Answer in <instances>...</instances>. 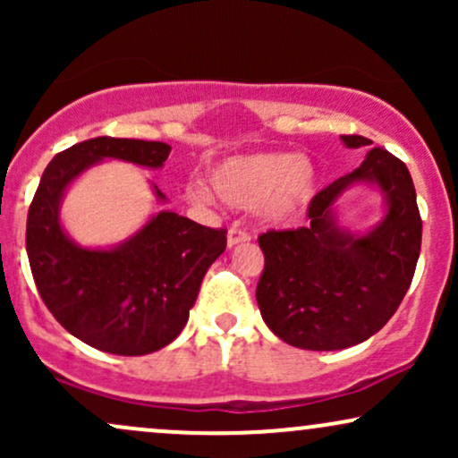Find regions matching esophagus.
Returning <instances> with one entry per match:
<instances>
[{
  "label": "esophagus",
  "mask_w": 458,
  "mask_h": 458,
  "mask_svg": "<svg viewBox=\"0 0 458 458\" xmlns=\"http://www.w3.org/2000/svg\"><path fill=\"white\" fill-rule=\"evenodd\" d=\"M250 239H251L250 233H247V230H243V228H230L228 230V247H234L239 243H247Z\"/></svg>",
  "instance_id": "34e87169"
}]
</instances>
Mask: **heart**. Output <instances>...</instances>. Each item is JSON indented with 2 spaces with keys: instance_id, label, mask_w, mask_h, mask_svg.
<instances>
[{
  "instance_id": "heart-1",
  "label": "heart",
  "mask_w": 458,
  "mask_h": 458,
  "mask_svg": "<svg viewBox=\"0 0 458 458\" xmlns=\"http://www.w3.org/2000/svg\"><path fill=\"white\" fill-rule=\"evenodd\" d=\"M215 198L233 208L259 207L271 222H293L310 207L318 191L317 165L308 157L291 152L236 155L213 167L208 174ZM196 202H211L204 185L189 191Z\"/></svg>"
}]
</instances>
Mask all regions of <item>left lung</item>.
I'll list each match as a JSON object with an SVG mask.
<instances>
[{
    "label": "left lung",
    "mask_w": 458,
    "mask_h": 458,
    "mask_svg": "<svg viewBox=\"0 0 458 458\" xmlns=\"http://www.w3.org/2000/svg\"><path fill=\"white\" fill-rule=\"evenodd\" d=\"M349 148L370 146L361 135H343ZM353 182H375L388 213L364 237L344 233L333 204ZM310 224L259 236L265 269L256 286L262 320L286 344L338 351L364 343L394 317L409 291L422 245L415 187L407 165L381 146L351 174L314 196Z\"/></svg>",
    "instance_id": "8db88e82"
}]
</instances>
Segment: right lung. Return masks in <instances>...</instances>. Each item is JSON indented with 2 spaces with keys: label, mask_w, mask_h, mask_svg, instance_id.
Returning a JSON list of instances; mask_svg holds the SVG:
<instances>
[{
  "label": "right lung",
  "mask_w": 458,
  "mask_h": 458,
  "mask_svg": "<svg viewBox=\"0 0 458 458\" xmlns=\"http://www.w3.org/2000/svg\"><path fill=\"white\" fill-rule=\"evenodd\" d=\"M170 150L107 135L79 141L47 165L30 204L25 247L45 306L68 334L105 353L146 355L181 334L208 267L224 254L225 230L161 211L123 245L86 250L62 230V196L92 163L161 167Z\"/></svg>",
  "instance_id": "right-lung-1"
}]
</instances>
